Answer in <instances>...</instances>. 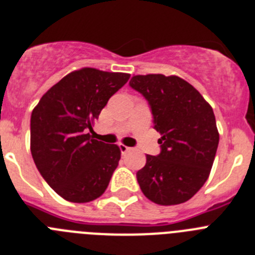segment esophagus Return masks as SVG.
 Masks as SVG:
<instances>
[{
	"label": "esophagus",
	"mask_w": 255,
	"mask_h": 255,
	"mask_svg": "<svg viewBox=\"0 0 255 255\" xmlns=\"http://www.w3.org/2000/svg\"><path fill=\"white\" fill-rule=\"evenodd\" d=\"M119 148H120V150H121V153H126V152H129L130 149H131V148L130 147H128V145H125V144H120V145H119Z\"/></svg>",
	"instance_id": "obj_1"
}]
</instances>
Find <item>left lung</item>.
<instances>
[{"label":"left lung","instance_id":"obj_1","mask_svg":"<svg viewBox=\"0 0 255 255\" xmlns=\"http://www.w3.org/2000/svg\"><path fill=\"white\" fill-rule=\"evenodd\" d=\"M129 85L148 101L161 134V153L147 154L136 172L139 186L157 204L184 203L204 185L215 161L220 135L213 110L179 76L135 75Z\"/></svg>","mask_w":255,"mask_h":255}]
</instances>
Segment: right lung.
I'll return each instance as SVG.
<instances>
[{
    "instance_id": "1",
    "label": "right lung",
    "mask_w": 255,
    "mask_h": 255,
    "mask_svg": "<svg viewBox=\"0 0 255 255\" xmlns=\"http://www.w3.org/2000/svg\"><path fill=\"white\" fill-rule=\"evenodd\" d=\"M129 78L92 67L76 70L53 85L31 112V155L42 177L64 199L88 203L107 189L120 148L93 139L88 130Z\"/></svg>"
}]
</instances>
